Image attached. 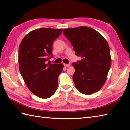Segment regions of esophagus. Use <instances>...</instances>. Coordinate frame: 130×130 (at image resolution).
<instances>
[{"instance_id": "34e87169", "label": "esophagus", "mask_w": 130, "mask_h": 130, "mask_svg": "<svg viewBox=\"0 0 130 130\" xmlns=\"http://www.w3.org/2000/svg\"><path fill=\"white\" fill-rule=\"evenodd\" d=\"M70 64H64L65 67H66V68L69 67H70Z\"/></svg>"}]
</instances>
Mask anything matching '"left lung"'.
<instances>
[{
  "label": "left lung",
  "mask_w": 130,
  "mask_h": 130,
  "mask_svg": "<svg viewBox=\"0 0 130 130\" xmlns=\"http://www.w3.org/2000/svg\"><path fill=\"white\" fill-rule=\"evenodd\" d=\"M77 56L73 63V79L75 87L83 94L90 95L100 90L106 82L111 65L110 48L106 39L90 27L80 26L63 30Z\"/></svg>",
  "instance_id": "1"
}]
</instances>
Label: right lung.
<instances>
[{
    "label": "right lung",
    "instance_id": "add662e5",
    "mask_svg": "<svg viewBox=\"0 0 130 130\" xmlns=\"http://www.w3.org/2000/svg\"><path fill=\"white\" fill-rule=\"evenodd\" d=\"M62 32V29L34 30L26 35L19 47V71L29 90L41 98H50L57 90L63 65L46 61L52 56L53 41Z\"/></svg>",
    "mask_w": 130,
    "mask_h": 130
}]
</instances>
